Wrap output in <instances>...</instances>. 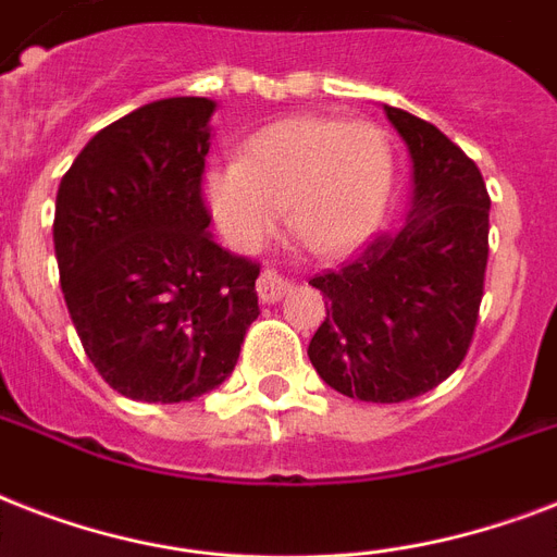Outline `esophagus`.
<instances>
[{
  "instance_id": "34e87169",
  "label": "esophagus",
  "mask_w": 557,
  "mask_h": 557,
  "mask_svg": "<svg viewBox=\"0 0 557 557\" xmlns=\"http://www.w3.org/2000/svg\"><path fill=\"white\" fill-rule=\"evenodd\" d=\"M288 288H292V280L283 277L277 269H265L257 280V295H260L262 304H277Z\"/></svg>"
}]
</instances>
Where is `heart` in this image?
Returning <instances> with one entry per match:
<instances>
[{
  "instance_id": "heart-1",
  "label": "heart",
  "mask_w": 557,
  "mask_h": 557,
  "mask_svg": "<svg viewBox=\"0 0 557 557\" xmlns=\"http://www.w3.org/2000/svg\"><path fill=\"white\" fill-rule=\"evenodd\" d=\"M389 182L393 152L379 126L300 115L248 138L239 161L210 170L205 193L239 248H253L286 210L306 248L341 253L379 222Z\"/></svg>"
}]
</instances>
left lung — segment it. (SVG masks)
<instances>
[{
    "instance_id": "8db88e82",
    "label": "left lung",
    "mask_w": 557,
    "mask_h": 557,
    "mask_svg": "<svg viewBox=\"0 0 557 557\" xmlns=\"http://www.w3.org/2000/svg\"><path fill=\"white\" fill-rule=\"evenodd\" d=\"M384 109L413 156V213L309 280L326 297L309 361L344 396L393 405L440 387L466 361L483 304L492 199L448 135Z\"/></svg>"
}]
</instances>
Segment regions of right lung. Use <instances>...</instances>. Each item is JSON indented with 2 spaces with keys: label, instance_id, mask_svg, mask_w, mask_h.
<instances>
[{
  "label": "right lung",
  "instance_id": "1",
  "mask_svg": "<svg viewBox=\"0 0 557 557\" xmlns=\"http://www.w3.org/2000/svg\"><path fill=\"white\" fill-rule=\"evenodd\" d=\"M208 98L147 103L100 129L57 190L54 251L86 356L121 396L219 387L257 321L260 262L210 239Z\"/></svg>",
  "mask_w": 557,
  "mask_h": 557
}]
</instances>
